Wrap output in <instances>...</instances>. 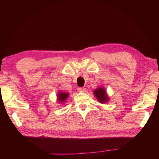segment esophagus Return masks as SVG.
Returning <instances> with one entry per match:
<instances>
[{
    "label": "esophagus",
    "instance_id": "1",
    "mask_svg": "<svg viewBox=\"0 0 159 159\" xmlns=\"http://www.w3.org/2000/svg\"><path fill=\"white\" fill-rule=\"evenodd\" d=\"M77 90L79 92H84L85 91V88H84V87H79Z\"/></svg>",
    "mask_w": 159,
    "mask_h": 159
}]
</instances>
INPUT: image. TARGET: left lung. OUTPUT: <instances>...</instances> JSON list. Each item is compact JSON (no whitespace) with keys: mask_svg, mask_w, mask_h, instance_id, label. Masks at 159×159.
I'll return each mask as SVG.
<instances>
[{"mask_svg":"<svg viewBox=\"0 0 159 159\" xmlns=\"http://www.w3.org/2000/svg\"><path fill=\"white\" fill-rule=\"evenodd\" d=\"M94 95L96 96L97 99L101 103L108 102V100H109V98L107 97L106 93V91L102 87H99V88L96 89L94 92Z\"/></svg>","mask_w":159,"mask_h":159,"instance_id":"8db88e82","label":"left lung"}]
</instances>
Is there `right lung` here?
<instances>
[{
  "instance_id": "1",
  "label": "right lung",
  "mask_w": 159,
  "mask_h": 159,
  "mask_svg": "<svg viewBox=\"0 0 159 159\" xmlns=\"http://www.w3.org/2000/svg\"><path fill=\"white\" fill-rule=\"evenodd\" d=\"M68 95L69 94L67 93H63V92H60L58 93V95H57V96H58V100L60 101V102H64V101L66 100L67 98L68 97Z\"/></svg>"
}]
</instances>
